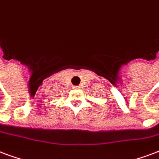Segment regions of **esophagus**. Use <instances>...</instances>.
Here are the masks:
<instances>
[{
    "instance_id": "esophagus-1",
    "label": "esophagus",
    "mask_w": 159,
    "mask_h": 159,
    "mask_svg": "<svg viewBox=\"0 0 159 159\" xmlns=\"http://www.w3.org/2000/svg\"><path fill=\"white\" fill-rule=\"evenodd\" d=\"M75 89H79V88H80V87H79V86H75Z\"/></svg>"
}]
</instances>
